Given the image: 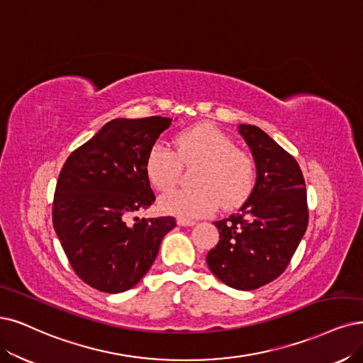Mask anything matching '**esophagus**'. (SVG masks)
Instances as JSON below:
<instances>
[{"instance_id": "34e87169", "label": "esophagus", "mask_w": 363, "mask_h": 363, "mask_svg": "<svg viewBox=\"0 0 363 363\" xmlns=\"http://www.w3.org/2000/svg\"><path fill=\"white\" fill-rule=\"evenodd\" d=\"M177 223H178L179 225H184V227H189V225H194V224H196V221H194V220H190V218H184V217H179V218H177Z\"/></svg>"}]
</instances>
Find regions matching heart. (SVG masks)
<instances>
[{
    "label": "heart",
    "mask_w": 363,
    "mask_h": 363,
    "mask_svg": "<svg viewBox=\"0 0 363 363\" xmlns=\"http://www.w3.org/2000/svg\"><path fill=\"white\" fill-rule=\"evenodd\" d=\"M178 152L163 142L151 146L145 170L151 184L167 191L179 181L182 162L202 161L196 172L194 189H178L160 199L166 213L184 218L203 217L223 208L244 202L254 189L256 167L252 160L236 150L235 142L220 128L205 124L181 133L177 138Z\"/></svg>",
    "instance_id": "heart-1"
}]
</instances>
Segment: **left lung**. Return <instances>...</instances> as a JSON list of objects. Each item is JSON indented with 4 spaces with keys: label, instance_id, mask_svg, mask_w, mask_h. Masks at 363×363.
Listing matches in <instances>:
<instances>
[{
    "label": "left lung",
    "instance_id": "1",
    "mask_svg": "<svg viewBox=\"0 0 363 363\" xmlns=\"http://www.w3.org/2000/svg\"><path fill=\"white\" fill-rule=\"evenodd\" d=\"M239 133L256 161V185L236 213L216 221L220 240L206 263L225 286L254 290L286 271L308 225L302 170L287 151L256 125Z\"/></svg>",
    "mask_w": 363,
    "mask_h": 363
}]
</instances>
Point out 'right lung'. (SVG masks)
I'll return each instance as SVG.
<instances>
[{"instance_id":"obj_1","label":"right lung","mask_w":363,"mask_h":363,"mask_svg":"<svg viewBox=\"0 0 363 363\" xmlns=\"http://www.w3.org/2000/svg\"><path fill=\"white\" fill-rule=\"evenodd\" d=\"M170 118H116L64 163L52 220L76 275L104 293L136 286L152 266L173 217L134 218L155 200L145 163Z\"/></svg>"}]
</instances>
